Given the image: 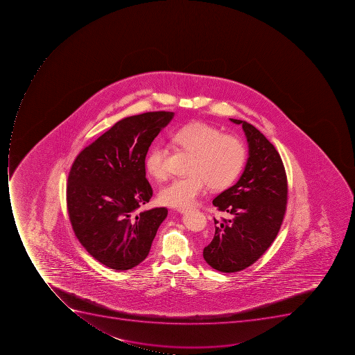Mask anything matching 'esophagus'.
<instances>
[{"label":"esophagus","instance_id":"obj_1","mask_svg":"<svg viewBox=\"0 0 355 355\" xmlns=\"http://www.w3.org/2000/svg\"><path fill=\"white\" fill-rule=\"evenodd\" d=\"M191 211V209H178V212L182 213V214H184V213L189 212Z\"/></svg>","mask_w":355,"mask_h":355}]
</instances>
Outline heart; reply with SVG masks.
Returning <instances> with one entry per match:
<instances>
[{
  "label": "heart",
  "mask_w": 355,
  "mask_h": 355,
  "mask_svg": "<svg viewBox=\"0 0 355 355\" xmlns=\"http://www.w3.org/2000/svg\"><path fill=\"white\" fill-rule=\"evenodd\" d=\"M171 140L192 159L187 168L189 175L172 180L159 191V202L168 207H191L207 184L213 190H224L234 183L245 164L243 142L205 122L185 124L172 133ZM165 157L166 148L161 144L152 146L146 154V172L157 181L168 176Z\"/></svg>",
  "instance_id": "b5f03b06"
}]
</instances>
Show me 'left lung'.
<instances>
[{"mask_svg": "<svg viewBox=\"0 0 355 355\" xmlns=\"http://www.w3.org/2000/svg\"><path fill=\"white\" fill-rule=\"evenodd\" d=\"M230 120L243 128L249 159L239 181L213 200L231 218H214V238L203 250L207 264L224 273L242 271L264 254L281 229L288 202V179L277 148L255 126Z\"/></svg>", "mask_w": 355, "mask_h": 355, "instance_id": "left-lung-1", "label": "left lung"}]
</instances>
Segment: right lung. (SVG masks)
Wrapping results in <instances>:
<instances>
[{
    "instance_id": "right-lung-1",
    "label": "right lung",
    "mask_w": 355,
    "mask_h": 355,
    "mask_svg": "<svg viewBox=\"0 0 355 355\" xmlns=\"http://www.w3.org/2000/svg\"><path fill=\"white\" fill-rule=\"evenodd\" d=\"M173 112H148L119 121L73 162L67 212L84 249L106 268L126 271L146 260L168 209L135 214L153 191L146 178L148 148Z\"/></svg>"
}]
</instances>
